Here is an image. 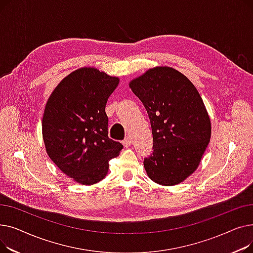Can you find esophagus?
<instances>
[{
  "label": "esophagus",
  "instance_id": "esophagus-1",
  "mask_svg": "<svg viewBox=\"0 0 253 253\" xmlns=\"http://www.w3.org/2000/svg\"><path fill=\"white\" fill-rule=\"evenodd\" d=\"M122 142H123V144H124V147L128 148V147H130V145H131V142H132V141H131V138L127 136V137L124 138V140H123Z\"/></svg>",
  "mask_w": 253,
  "mask_h": 253
}]
</instances>
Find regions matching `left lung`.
Wrapping results in <instances>:
<instances>
[{"label": "left lung", "instance_id": "obj_1", "mask_svg": "<svg viewBox=\"0 0 253 253\" xmlns=\"http://www.w3.org/2000/svg\"><path fill=\"white\" fill-rule=\"evenodd\" d=\"M148 112L153 154L144 159L149 177L175 185L196 171L211 137L204 102L190 80L169 66H156L129 83Z\"/></svg>", "mask_w": 253, "mask_h": 253}]
</instances>
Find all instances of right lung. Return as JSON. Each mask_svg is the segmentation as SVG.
<instances>
[{
	"label": "right lung",
	"mask_w": 253,
	"mask_h": 253,
	"mask_svg": "<svg viewBox=\"0 0 253 253\" xmlns=\"http://www.w3.org/2000/svg\"><path fill=\"white\" fill-rule=\"evenodd\" d=\"M119 81L95 68H81L62 79L48 98L42 120L46 152L78 183L102 180L109 161L123 149L108 135L104 111Z\"/></svg>",
	"instance_id": "obj_1"
}]
</instances>
